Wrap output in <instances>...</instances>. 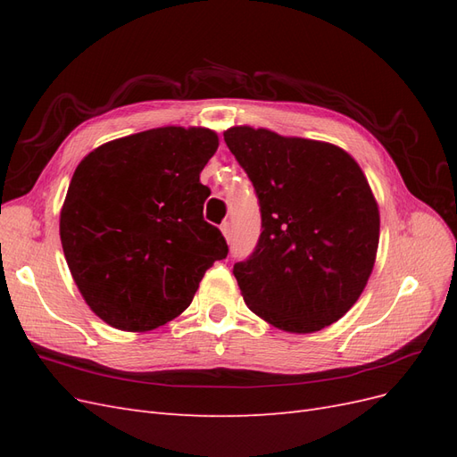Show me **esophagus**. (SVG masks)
Segmentation results:
<instances>
[{"instance_id":"34e87169","label":"esophagus","mask_w":457,"mask_h":457,"mask_svg":"<svg viewBox=\"0 0 457 457\" xmlns=\"http://www.w3.org/2000/svg\"><path fill=\"white\" fill-rule=\"evenodd\" d=\"M220 232H223V237H225V240L228 242V240H230V225L227 223V220H225V223H223V225H220Z\"/></svg>"}]
</instances>
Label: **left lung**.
Returning a JSON list of instances; mask_svg holds the SVG:
<instances>
[{
	"instance_id": "8db88e82",
	"label": "left lung",
	"mask_w": 457,
	"mask_h": 457,
	"mask_svg": "<svg viewBox=\"0 0 457 457\" xmlns=\"http://www.w3.org/2000/svg\"><path fill=\"white\" fill-rule=\"evenodd\" d=\"M225 143L253 183L262 232L234 265L247 309L289 334L337 322L362 295L379 245V205L337 145L234 126Z\"/></svg>"
}]
</instances>
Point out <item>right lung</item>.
Returning <instances> with one entry per match:
<instances>
[{"label": "right lung", "mask_w": 457, "mask_h": 457, "mask_svg": "<svg viewBox=\"0 0 457 457\" xmlns=\"http://www.w3.org/2000/svg\"><path fill=\"white\" fill-rule=\"evenodd\" d=\"M219 137L165 126L108 141L78 163L61 207V244L89 309L121 331L168 324L228 253L204 220L200 173Z\"/></svg>", "instance_id": "add662e5"}]
</instances>
